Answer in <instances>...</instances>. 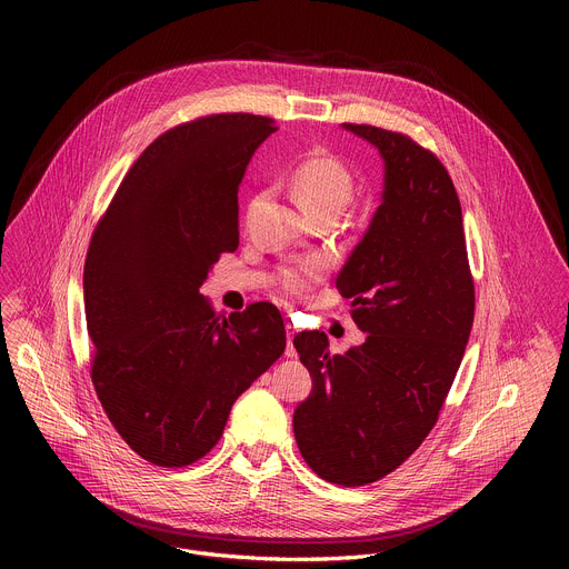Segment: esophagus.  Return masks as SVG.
<instances>
[{
	"label": "esophagus",
	"instance_id": "esophagus-1",
	"mask_svg": "<svg viewBox=\"0 0 569 569\" xmlns=\"http://www.w3.org/2000/svg\"><path fill=\"white\" fill-rule=\"evenodd\" d=\"M295 329L290 327V323H288V327H286V336H288V342H286V356L288 358H297V349H295Z\"/></svg>",
	"mask_w": 569,
	"mask_h": 569
}]
</instances>
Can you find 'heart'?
Returning a JSON list of instances; mask_svg holds the SVG:
<instances>
[{
  "instance_id": "b5f03b06",
  "label": "heart",
  "mask_w": 569,
  "mask_h": 569,
  "mask_svg": "<svg viewBox=\"0 0 569 569\" xmlns=\"http://www.w3.org/2000/svg\"><path fill=\"white\" fill-rule=\"evenodd\" d=\"M290 189L301 211L312 220L319 216L338 218L351 200L353 178L345 164L327 152H312L290 176ZM323 272L319 261H306L281 272V288L290 295H303Z\"/></svg>"
}]
</instances>
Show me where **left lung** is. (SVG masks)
Returning <instances> with one entry per match:
<instances>
[{
  "label": "left lung",
  "instance_id": "obj_1",
  "mask_svg": "<svg viewBox=\"0 0 569 569\" xmlns=\"http://www.w3.org/2000/svg\"><path fill=\"white\" fill-rule=\"evenodd\" d=\"M382 159V193L338 274L365 345L331 356L319 331L295 349L312 376L292 428L301 457L327 481L365 486L428 437L472 329L461 204L441 161L410 137L342 123Z\"/></svg>",
  "mask_w": 569,
  "mask_h": 569
}]
</instances>
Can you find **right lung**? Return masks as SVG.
<instances>
[{"label":"right lung","mask_w":569,"mask_h":569,"mask_svg":"<svg viewBox=\"0 0 569 569\" xmlns=\"http://www.w3.org/2000/svg\"><path fill=\"white\" fill-rule=\"evenodd\" d=\"M274 121L213 114L157 137L99 222L83 272L92 382L123 441L180 468L286 349L277 306L220 317L200 286L238 248V187Z\"/></svg>","instance_id":"right-lung-1"}]
</instances>
